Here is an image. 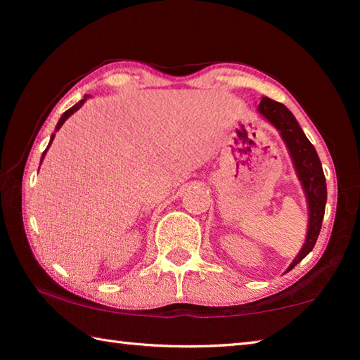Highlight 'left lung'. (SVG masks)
Segmentation results:
<instances>
[{"label": "left lung", "instance_id": "1", "mask_svg": "<svg viewBox=\"0 0 360 360\" xmlns=\"http://www.w3.org/2000/svg\"><path fill=\"white\" fill-rule=\"evenodd\" d=\"M257 111L264 115L279 133H281L284 143L289 149L292 162H294L298 179H300L304 195H307L309 211L307 240H304L300 252L297 254V257L288 268V271H290L298 262H302L313 251L316 241H318L327 202L326 176L324 172H322L321 160L314 146L309 143V139L307 136H304V133L300 129V125H298L294 114H292L283 103H278L275 100H270L264 96L259 103Z\"/></svg>", "mask_w": 360, "mask_h": 360}]
</instances>
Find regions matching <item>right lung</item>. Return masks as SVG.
<instances>
[{"mask_svg":"<svg viewBox=\"0 0 360 360\" xmlns=\"http://www.w3.org/2000/svg\"><path fill=\"white\" fill-rule=\"evenodd\" d=\"M89 96H90V95H85V96H84V98H82L81 101H79V103H76V105H75V106H72V108H70V109H68V111H65V112H63V115H62V117H60V120H58V124H57V127H56V131H57V130L60 129V127H62V125L65 124V120H66V119H68V117H70V115H71L72 112H76V111H77V109H79V108H81V106L84 105V103H85V100H87V98H89ZM53 138H56V133H53V135L51 136V141H49V146H51V144H52V141H53ZM49 146H47V149H49ZM47 149H46L44 152H42L41 162H42V158H44V155H46V152H47Z\"/></svg>","mask_w":360,"mask_h":360,"instance_id":"right-lung-1","label":"right lung"}]
</instances>
